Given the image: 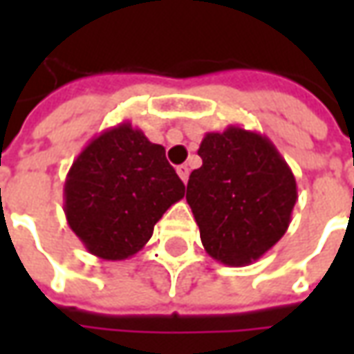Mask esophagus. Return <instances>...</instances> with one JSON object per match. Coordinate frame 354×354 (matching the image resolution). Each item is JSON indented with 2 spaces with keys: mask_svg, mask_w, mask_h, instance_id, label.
Here are the masks:
<instances>
[{
  "mask_svg": "<svg viewBox=\"0 0 354 354\" xmlns=\"http://www.w3.org/2000/svg\"><path fill=\"white\" fill-rule=\"evenodd\" d=\"M176 172H178V176L182 178V182H187V178H189V169L185 167V165H180V167H176Z\"/></svg>",
  "mask_w": 354,
  "mask_h": 354,
  "instance_id": "34e87169",
  "label": "esophagus"
}]
</instances>
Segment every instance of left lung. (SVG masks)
Listing matches in <instances>:
<instances>
[{
  "label": "left lung",
  "mask_w": 354,
  "mask_h": 354,
  "mask_svg": "<svg viewBox=\"0 0 354 354\" xmlns=\"http://www.w3.org/2000/svg\"><path fill=\"white\" fill-rule=\"evenodd\" d=\"M197 153L203 167L189 174L185 199L203 246L223 266H250L288 230L296 178L271 140L235 124L207 132Z\"/></svg>",
  "instance_id": "1"
}]
</instances>
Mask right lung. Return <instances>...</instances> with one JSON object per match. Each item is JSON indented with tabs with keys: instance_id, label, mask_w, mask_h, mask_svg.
Segmentation results:
<instances>
[{
	"instance_id": "1",
	"label": "right lung",
	"mask_w": 354,
	"mask_h": 354,
	"mask_svg": "<svg viewBox=\"0 0 354 354\" xmlns=\"http://www.w3.org/2000/svg\"><path fill=\"white\" fill-rule=\"evenodd\" d=\"M184 193L165 147L124 121L94 136L73 161L64 182L66 220L88 252L121 261L144 248Z\"/></svg>"
}]
</instances>
